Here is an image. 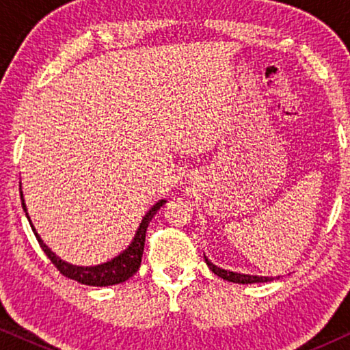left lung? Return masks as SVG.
Listing matches in <instances>:
<instances>
[{
  "label": "left lung",
  "instance_id": "left-lung-1",
  "mask_svg": "<svg viewBox=\"0 0 350 350\" xmlns=\"http://www.w3.org/2000/svg\"><path fill=\"white\" fill-rule=\"evenodd\" d=\"M205 258V256H204ZM205 262H207V266L212 269L213 274H217L218 277H221V279L228 280V282H234V284H261V282H271L274 280L272 277H260V275H247V274H237V272H231V271H224V269H219L213 265L212 261H208L207 258H205Z\"/></svg>",
  "mask_w": 350,
  "mask_h": 350
}]
</instances>
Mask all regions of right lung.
I'll list each match as a JSON object with an SVG mask.
<instances>
[{
	"label": "right lung",
	"mask_w": 350,
	"mask_h": 350,
	"mask_svg": "<svg viewBox=\"0 0 350 350\" xmlns=\"http://www.w3.org/2000/svg\"><path fill=\"white\" fill-rule=\"evenodd\" d=\"M21 199H22V207L23 212L27 213V207L25 202H23V196L21 193ZM165 204V200H159L156 205H152L150 212L145 215V218L142 219L140 228L133 237V242L131 243V247L127 248L126 252L121 253L118 258H114L109 262H105V265L100 266H92V267H81V266H73L68 265V262L62 261L59 256H55L49 248L46 247V243L41 241L38 232L35 231V228L31 226L33 232L40 242V247L42 248V252L46 253V256L49 258L52 265L57 267V271L60 272L62 275L68 277L71 280L79 282V284L84 285H92V286H108V285H116V284H122L127 279L135 274L138 271V267L142 265V256H143V248H145V237H146V229L148 224L154 217L157 210H159L162 205ZM28 217V213H27ZM30 219V218H28ZM31 224V223H30Z\"/></svg>",
	"instance_id": "1"
}]
</instances>
